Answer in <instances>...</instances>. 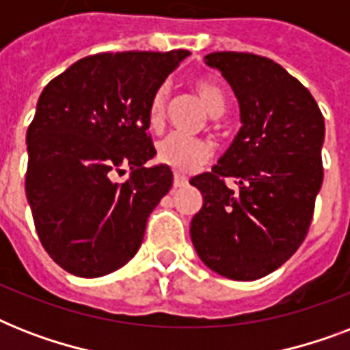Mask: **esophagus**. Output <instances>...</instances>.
I'll return each mask as SVG.
<instances>
[{
  "mask_svg": "<svg viewBox=\"0 0 350 350\" xmlns=\"http://www.w3.org/2000/svg\"><path fill=\"white\" fill-rule=\"evenodd\" d=\"M187 183H189V180H187L185 176L174 174V187H176V189H180V187H185Z\"/></svg>",
  "mask_w": 350,
  "mask_h": 350,
  "instance_id": "esophagus-1",
  "label": "esophagus"
}]
</instances>
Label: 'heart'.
Masks as SVG:
<instances>
[{"label": "heart", "instance_id": "1", "mask_svg": "<svg viewBox=\"0 0 350 350\" xmlns=\"http://www.w3.org/2000/svg\"><path fill=\"white\" fill-rule=\"evenodd\" d=\"M192 89L198 94L203 107L207 109L213 116H218L225 111V92L224 87L213 78L207 76H198L192 79ZM169 100V89L159 87L150 98L147 111L148 125L152 129H159L163 125L165 109ZM211 158V145L203 142L200 137L183 136V134H170L161 139L158 145V159L163 165L174 169L176 172L189 174L198 167H202Z\"/></svg>", "mask_w": 350, "mask_h": 350}]
</instances>
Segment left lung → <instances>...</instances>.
I'll return each mask as SVG.
<instances>
[{"instance_id":"left-lung-1","label":"left lung","mask_w":350,"mask_h":350,"mask_svg":"<svg viewBox=\"0 0 350 350\" xmlns=\"http://www.w3.org/2000/svg\"><path fill=\"white\" fill-rule=\"evenodd\" d=\"M205 63L232 87L241 129L213 172L191 180L203 194L191 238L208 269L250 282L282 267L309 232L325 123L309 90L269 57L213 52Z\"/></svg>"}]
</instances>
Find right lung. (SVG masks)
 <instances>
[{
  "label": "right lung",
  "instance_id": "obj_1",
  "mask_svg": "<svg viewBox=\"0 0 350 350\" xmlns=\"http://www.w3.org/2000/svg\"><path fill=\"white\" fill-rule=\"evenodd\" d=\"M189 51L101 52L41 92L27 131L25 191L41 245L70 274H111L136 254L147 219L172 187L167 165L147 169L150 98ZM129 166V180L111 176Z\"/></svg>",
  "mask_w": 350,
  "mask_h": 350
}]
</instances>
